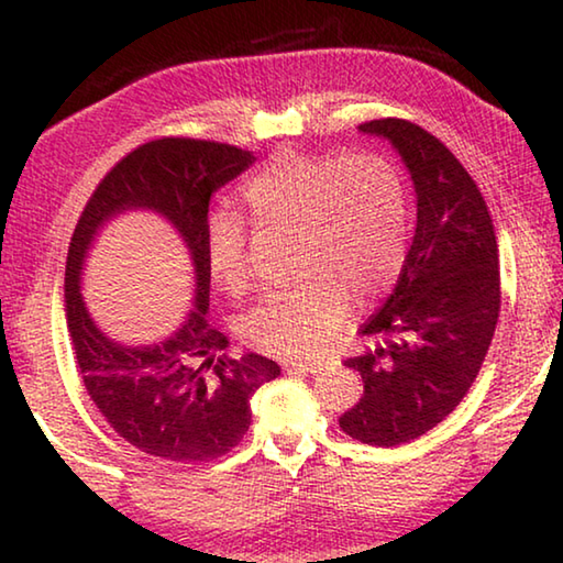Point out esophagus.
I'll return each instance as SVG.
<instances>
[{"label": "esophagus", "instance_id": "34e87169", "mask_svg": "<svg viewBox=\"0 0 563 563\" xmlns=\"http://www.w3.org/2000/svg\"><path fill=\"white\" fill-rule=\"evenodd\" d=\"M322 365H325V362L322 360H295V362H288V369H295V373H318V369H322Z\"/></svg>", "mask_w": 563, "mask_h": 563}]
</instances>
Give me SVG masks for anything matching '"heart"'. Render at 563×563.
Here are the masks:
<instances>
[{
	"label": "heart",
	"instance_id": "heart-1",
	"mask_svg": "<svg viewBox=\"0 0 563 563\" xmlns=\"http://www.w3.org/2000/svg\"><path fill=\"white\" fill-rule=\"evenodd\" d=\"M245 208L261 231L292 233L302 278L265 295L241 322V335L271 355L316 352L350 308L393 288L405 263L407 201L399 170L367 151L345 156H275L247 180ZM206 263L221 290H251L247 238L235 221H216Z\"/></svg>",
	"mask_w": 563,
	"mask_h": 563
}]
</instances>
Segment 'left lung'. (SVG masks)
Here are the masks:
<instances>
[{
  "instance_id": "1",
  "label": "left lung",
  "mask_w": 563,
  "mask_h": 563,
  "mask_svg": "<svg viewBox=\"0 0 563 563\" xmlns=\"http://www.w3.org/2000/svg\"><path fill=\"white\" fill-rule=\"evenodd\" d=\"M360 131L405 161L417 228L393 295L360 328L365 352L345 360L365 393L340 427L362 444L397 446L450 417L479 375L499 320V247L479 188L440 139L405 119Z\"/></svg>"
}]
</instances>
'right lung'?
<instances>
[{"mask_svg": "<svg viewBox=\"0 0 563 563\" xmlns=\"http://www.w3.org/2000/svg\"><path fill=\"white\" fill-rule=\"evenodd\" d=\"M255 164L251 151L198 139H156L121 158L93 190L66 255V325L93 405L136 450L170 462H211L251 427V397L280 375L278 362L245 352L208 325V203ZM126 210H151L175 225L195 263V310L154 346H123L98 330L80 295L82 263L100 228Z\"/></svg>", "mask_w": 563, "mask_h": 563, "instance_id": "1", "label": "right lung"}]
</instances>
